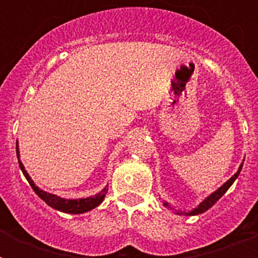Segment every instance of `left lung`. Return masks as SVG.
Instances as JSON below:
<instances>
[{"instance_id": "obj_1", "label": "left lung", "mask_w": 258, "mask_h": 258, "mask_svg": "<svg viewBox=\"0 0 258 258\" xmlns=\"http://www.w3.org/2000/svg\"><path fill=\"white\" fill-rule=\"evenodd\" d=\"M242 165H244V163H241V166H240V167H238V171H237L236 174H234V175H233L232 178H230V179L226 180V182H225V183L222 184V186H221L220 188H218V190H216V191H214V192H212V194H210V196H209L208 198H205V200L202 201V202H201V204L198 205V206H197L196 209H192L191 212H188V213L176 212V214H186V216H198V214H202V213H205V212H206V210H209V209L212 208L213 205L216 204L217 201L220 200L221 197L224 196L225 192L228 191V188L230 187V186H232V184H233V182H234V180L237 179V176L240 175L241 169H242ZM163 205H165V208L170 209V210H174V209H172L171 206H170V205L167 204V202H165V204H163Z\"/></svg>"}]
</instances>
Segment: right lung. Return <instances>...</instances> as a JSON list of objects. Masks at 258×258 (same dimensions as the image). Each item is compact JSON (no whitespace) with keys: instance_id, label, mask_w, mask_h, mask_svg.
<instances>
[{"instance_id":"obj_1","label":"right lung","mask_w":258,"mask_h":258,"mask_svg":"<svg viewBox=\"0 0 258 258\" xmlns=\"http://www.w3.org/2000/svg\"><path fill=\"white\" fill-rule=\"evenodd\" d=\"M16 151H17V158H18V165H20V169H21L22 174L25 175L26 180L29 182V184L32 186V188L34 190V192L37 194L40 198H41L44 202H45L48 206L56 209L58 212L62 213H70V214H82V213H87L89 210H92L96 206L103 202L105 194L108 191V184L105 186L100 192H97L96 196L93 197H87V198H80V200H66V198H61V197L54 196V194H50V192H46L44 190H41L40 187H37L34 182L32 180V178L29 176V174L26 172L25 167L20 161V153H18V143L16 142Z\"/></svg>"}]
</instances>
